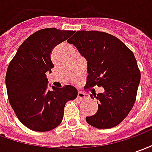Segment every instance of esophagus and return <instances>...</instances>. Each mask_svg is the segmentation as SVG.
Returning a JSON list of instances; mask_svg holds the SVG:
<instances>
[{"label": "esophagus", "mask_w": 152, "mask_h": 152, "mask_svg": "<svg viewBox=\"0 0 152 152\" xmlns=\"http://www.w3.org/2000/svg\"><path fill=\"white\" fill-rule=\"evenodd\" d=\"M77 98L80 99V100H84V99H86L87 97H86V94H84L82 92H78L77 94Z\"/></svg>", "instance_id": "obj_1"}]
</instances>
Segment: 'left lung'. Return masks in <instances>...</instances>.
I'll return each instance as SVG.
<instances>
[{"label": "left lung", "instance_id": "1", "mask_svg": "<svg viewBox=\"0 0 152 152\" xmlns=\"http://www.w3.org/2000/svg\"><path fill=\"white\" fill-rule=\"evenodd\" d=\"M67 42L87 60L89 75L85 88H104L102 94L90 95L99 100V108L86 117L87 123L97 129L116 126L136 101L141 74L134 53L117 37L103 31H78Z\"/></svg>", "mask_w": 152, "mask_h": 152}]
</instances>
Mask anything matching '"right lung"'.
I'll return each instance as SVG.
<instances>
[{"label":"right lung","mask_w":152,"mask_h":152,"mask_svg":"<svg viewBox=\"0 0 152 152\" xmlns=\"http://www.w3.org/2000/svg\"><path fill=\"white\" fill-rule=\"evenodd\" d=\"M45 28L23 42L9 64L5 85L10 103L22 124L31 130L46 132L58 127L66 102L77 97L72 86L47 90L46 72L53 67V48L74 33Z\"/></svg>","instance_id":"right-lung-1"}]
</instances>
